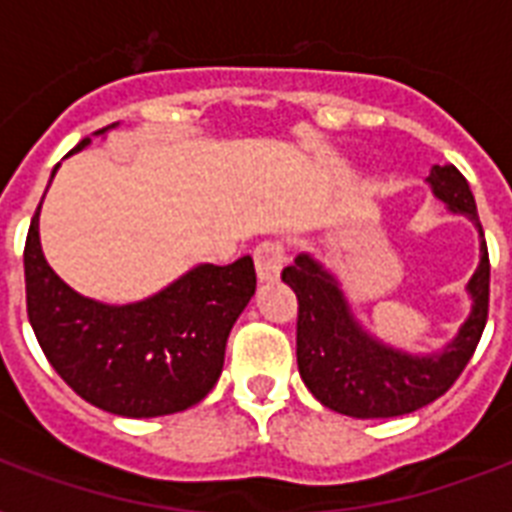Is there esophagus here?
<instances>
[{"instance_id":"1","label":"esophagus","mask_w":512,"mask_h":512,"mask_svg":"<svg viewBox=\"0 0 512 512\" xmlns=\"http://www.w3.org/2000/svg\"><path fill=\"white\" fill-rule=\"evenodd\" d=\"M287 263V247L281 241H263L255 247V268L257 279L260 281H273L281 273Z\"/></svg>"}]
</instances>
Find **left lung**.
Wrapping results in <instances>:
<instances>
[{
  "instance_id": "1",
  "label": "left lung",
  "mask_w": 512,
  "mask_h": 512,
  "mask_svg": "<svg viewBox=\"0 0 512 512\" xmlns=\"http://www.w3.org/2000/svg\"><path fill=\"white\" fill-rule=\"evenodd\" d=\"M430 188L452 212L470 217L481 233V263L468 281V321L444 350L412 356L372 337L342 295L340 284L311 255L281 271L297 295V369L313 396L332 412L374 420L417 412L452 388L476 353L489 316V249L468 180L454 164L433 167Z\"/></svg>"
}]
</instances>
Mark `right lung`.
<instances>
[{
  "label": "right lung",
  "instance_id": "right-lung-1",
  "mask_svg": "<svg viewBox=\"0 0 512 512\" xmlns=\"http://www.w3.org/2000/svg\"><path fill=\"white\" fill-rule=\"evenodd\" d=\"M87 143L90 138L74 151ZM39 209L42 204L23 249L26 311L52 369L84 401L119 417H162L199 404L215 388L228 335L255 295L252 257L196 265L140 303H95L68 287L44 260Z\"/></svg>",
  "mask_w": 512,
  "mask_h": 512
}]
</instances>
